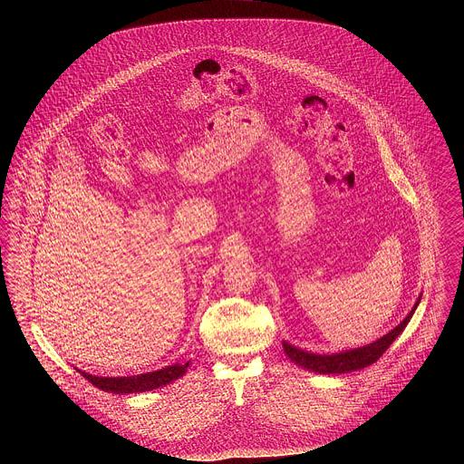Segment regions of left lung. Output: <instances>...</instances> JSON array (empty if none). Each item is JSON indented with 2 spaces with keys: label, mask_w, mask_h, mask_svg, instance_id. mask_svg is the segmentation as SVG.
I'll return each mask as SVG.
<instances>
[{
  "label": "left lung",
  "mask_w": 464,
  "mask_h": 464,
  "mask_svg": "<svg viewBox=\"0 0 464 464\" xmlns=\"http://www.w3.org/2000/svg\"><path fill=\"white\" fill-rule=\"evenodd\" d=\"M420 301V297L418 299L414 309L418 308ZM414 309L405 316V320L401 324H398L393 331L388 332L386 335H382L381 339H377L375 343H371L363 348H356V350L343 352V353L314 354L303 352V350H299V348H295V346H292V344L284 341V350L294 363H297L299 367H303L306 371L318 372V374H343V372L358 371V369L372 365L382 356V353L390 348V344L400 335V332L407 327L409 320L414 314Z\"/></svg>",
  "instance_id": "left-lung-1"
}]
</instances>
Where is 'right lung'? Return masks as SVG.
Returning <instances> with one entry per match:
<instances>
[{
    "label": "right lung",
    "mask_w": 464,
    "mask_h": 464,
    "mask_svg": "<svg viewBox=\"0 0 464 464\" xmlns=\"http://www.w3.org/2000/svg\"><path fill=\"white\" fill-rule=\"evenodd\" d=\"M188 363H176L170 367H165L161 371L155 372H148V374L130 375V377H97V375L87 374L82 372L85 379H89L95 388L108 392V393H116V395H123V393H142V392H151L160 386H165L172 381H176L179 377L186 374L188 371Z\"/></svg>",
    "instance_id": "right-lung-1"
}]
</instances>
